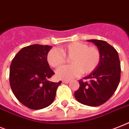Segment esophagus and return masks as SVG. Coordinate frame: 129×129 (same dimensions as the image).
<instances>
[{"label": "esophagus", "instance_id": "esophagus-1", "mask_svg": "<svg viewBox=\"0 0 129 129\" xmlns=\"http://www.w3.org/2000/svg\"><path fill=\"white\" fill-rule=\"evenodd\" d=\"M62 83H70V81L69 80H63L62 81Z\"/></svg>", "mask_w": 129, "mask_h": 129}]
</instances>
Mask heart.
Returning a JSON list of instances; mask_svg holds the SVG:
<instances>
[{"instance_id":"obj_1","label":"heart","mask_w":129,"mask_h":129,"mask_svg":"<svg viewBox=\"0 0 129 129\" xmlns=\"http://www.w3.org/2000/svg\"><path fill=\"white\" fill-rule=\"evenodd\" d=\"M66 57H72V65L59 68L56 71V76L60 79L70 80L82 73L88 74L93 72L100 63L101 55L97 47L75 42L62 47L60 50L52 49L48 52L47 61L50 66L57 68L66 62Z\"/></svg>"}]
</instances>
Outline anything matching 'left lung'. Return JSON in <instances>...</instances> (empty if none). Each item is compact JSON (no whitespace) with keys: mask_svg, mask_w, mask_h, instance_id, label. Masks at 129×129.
<instances>
[{"mask_svg":"<svg viewBox=\"0 0 129 129\" xmlns=\"http://www.w3.org/2000/svg\"><path fill=\"white\" fill-rule=\"evenodd\" d=\"M101 52L99 64L84 79L79 81V88L75 92L76 100L81 104L96 107L107 101L117 89L121 78V63L117 50L108 43L99 40H88Z\"/></svg>","mask_w":129,"mask_h":129,"instance_id":"8db88e82","label":"left lung"}]
</instances>
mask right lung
Returning <instances> with one entry per match:
<instances>
[{
    "mask_svg": "<svg viewBox=\"0 0 129 129\" xmlns=\"http://www.w3.org/2000/svg\"><path fill=\"white\" fill-rule=\"evenodd\" d=\"M52 47L34 44L22 48L10 67V85L20 102L31 109H42L54 102L57 87L61 83L48 80L54 72L47 55Z\"/></svg>",
    "mask_w": 129,
    "mask_h": 129,
    "instance_id": "right-lung-1",
    "label": "right lung"
}]
</instances>
